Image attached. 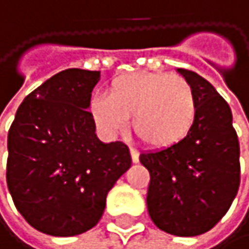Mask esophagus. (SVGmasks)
I'll use <instances>...</instances> for the list:
<instances>
[{
  "instance_id": "1",
  "label": "esophagus",
  "mask_w": 249,
  "mask_h": 249,
  "mask_svg": "<svg viewBox=\"0 0 249 249\" xmlns=\"http://www.w3.org/2000/svg\"><path fill=\"white\" fill-rule=\"evenodd\" d=\"M130 153H131V159H133V162H134V163H137V162H139V159H140V153H139L136 149H130Z\"/></svg>"
}]
</instances>
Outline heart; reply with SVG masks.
I'll return each instance as SVG.
<instances>
[{
	"label": "heart",
	"mask_w": 249,
	"mask_h": 249,
	"mask_svg": "<svg viewBox=\"0 0 249 249\" xmlns=\"http://www.w3.org/2000/svg\"><path fill=\"white\" fill-rule=\"evenodd\" d=\"M96 125L107 133L128 127L144 144L166 149L182 142L191 131L197 102L191 84L163 72H130L113 78L106 94H96L90 103Z\"/></svg>",
	"instance_id": "1"
}]
</instances>
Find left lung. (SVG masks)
<instances>
[{"label":"left lung","instance_id":"left-lung-1","mask_svg":"<svg viewBox=\"0 0 249 249\" xmlns=\"http://www.w3.org/2000/svg\"><path fill=\"white\" fill-rule=\"evenodd\" d=\"M191 84L197 115L188 136L166 149L140 155L150 172L147 210L175 236L210 231L229 210L241 182L239 142L228 102L194 71L178 68Z\"/></svg>","mask_w":249,"mask_h":249}]
</instances>
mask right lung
<instances>
[{"label": "right lung", "mask_w": 249, "mask_h": 249, "mask_svg": "<svg viewBox=\"0 0 249 249\" xmlns=\"http://www.w3.org/2000/svg\"><path fill=\"white\" fill-rule=\"evenodd\" d=\"M100 71L68 68L24 97L8 131L7 185L26 222L74 236L102 217L106 196L131 166L128 147L102 143L90 106Z\"/></svg>", "instance_id": "1"}]
</instances>
